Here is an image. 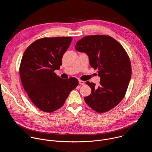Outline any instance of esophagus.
Segmentation results:
<instances>
[{"label": "esophagus", "instance_id": "esophagus-1", "mask_svg": "<svg viewBox=\"0 0 152 152\" xmlns=\"http://www.w3.org/2000/svg\"><path fill=\"white\" fill-rule=\"evenodd\" d=\"M79 83L80 84V85H85V82H84V81H83V80H79Z\"/></svg>", "mask_w": 152, "mask_h": 152}]
</instances>
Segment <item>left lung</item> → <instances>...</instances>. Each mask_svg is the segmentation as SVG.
Segmentation results:
<instances>
[{
    "instance_id": "1",
    "label": "left lung",
    "mask_w": 152,
    "mask_h": 152,
    "mask_svg": "<svg viewBox=\"0 0 152 152\" xmlns=\"http://www.w3.org/2000/svg\"><path fill=\"white\" fill-rule=\"evenodd\" d=\"M76 50L87 54L90 66L98 70L100 85L89 81L91 94L84 100L91 108L103 113L112 110L124 97L132 75L131 64L123 47L108 35L86 36L75 46Z\"/></svg>"
}]
</instances>
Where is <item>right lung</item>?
<instances>
[{
	"mask_svg": "<svg viewBox=\"0 0 152 152\" xmlns=\"http://www.w3.org/2000/svg\"><path fill=\"white\" fill-rule=\"evenodd\" d=\"M72 37L38 39L28 46L21 59L19 73L23 88L32 102L40 110L52 113L64 104L70 91L78 85L75 77L64 79L54 72Z\"/></svg>",
	"mask_w": 152,
	"mask_h": 152,
	"instance_id": "obj_1",
	"label": "right lung"
}]
</instances>
